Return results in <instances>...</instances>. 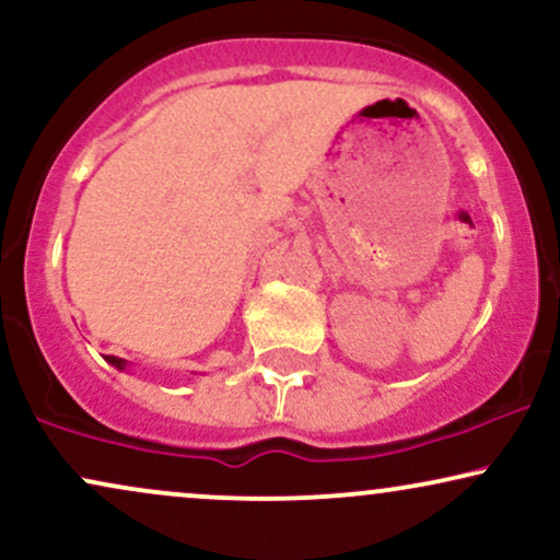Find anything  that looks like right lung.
Instances as JSON below:
<instances>
[{"instance_id": "add662e5", "label": "right lung", "mask_w": 560, "mask_h": 560, "mask_svg": "<svg viewBox=\"0 0 560 560\" xmlns=\"http://www.w3.org/2000/svg\"><path fill=\"white\" fill-rule=\"evenodd\" d=\"M105 362H108V364H113V366H116V370H126V359H118V357H105Z\"/></svg>"}]
</instances>
